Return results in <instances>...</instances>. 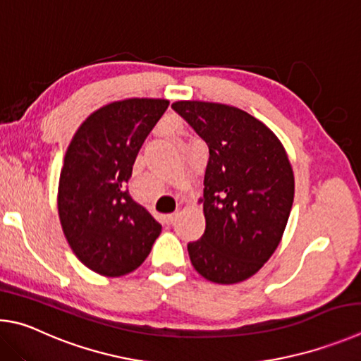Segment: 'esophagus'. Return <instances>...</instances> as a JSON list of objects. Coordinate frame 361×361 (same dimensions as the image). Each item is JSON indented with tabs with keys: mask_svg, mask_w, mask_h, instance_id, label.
<instances>
[{
	"mask_svg": "<svg viewBox=\"0 0 361 361\" xmlns=\"http://www.w3.org/2000/svg\"><path fill=\"white\" fill-rule=\"evenodd\" d=\"M176 217H177V212H173V214H166V216L163 217V220H164V224H173L174 220H176Z\"/></svg>",
	"mask_w": 361,
	"mask_h": 361,
	"instance_id": "34e87169",
	"label": "esophagus"
}]
</instances>
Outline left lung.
I'll return each mask as SVG.
<instances>
[{
    "mask_svg": "<svg viewBox=\"0 0 361 361\" xmlns=\"http://www.w3.org/2000/svg\"><path fill=\"white\" fill-rule=\"evenodd\" d=\"M173 109L209 147L200 198L206 231L188 244L193 268L211 282H243L262 269L286 231L295 197L286 147L239 107L182 99Z\"/></svg>",
    "mask_w": 361,
    "mask_h": 361,
    "instance_id": "8db88e82",
    "label": "left lung"
}]
</instances>
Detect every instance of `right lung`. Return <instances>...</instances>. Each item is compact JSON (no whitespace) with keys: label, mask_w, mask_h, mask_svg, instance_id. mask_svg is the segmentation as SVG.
Instances as JSON below:
<instances>
[{"label":"right lung","mask_w":361,"mask_h":361,"mask_svg":"<svg viewBox=\"0 0 361 361\" xmlns=\"http://www.w3.org/2000/svg\"><path fill=\"white\" fill-rule=\"evenodd\" d=\"M168 106L163 98L112 101L92 112L68 145L56 195L60 224L74 255L97 274L135 271L161 233L126 184L139 149Z\"/></svg>","instance_id":"1"}]
</instances>
